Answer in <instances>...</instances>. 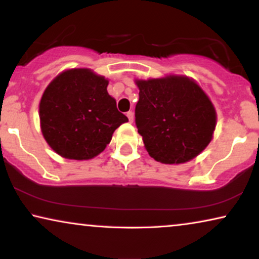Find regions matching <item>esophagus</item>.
Instances as JSON below:
<instances>
[{"mask_svg":"<svg viewBox=\"0 0 259 259\" xmlns=\"http://www.w3.org/2000/svg\"><path fill=\"white\" fill-rule=\"evenodd\" d=\"M127 118H128V120H130V122H133V120H134V113L132 112V111H130V112H127Z\"/></svg>","mask_w":259,"mask_h":259,"instance_id":"1","label":"esophagus"}]
</instances>
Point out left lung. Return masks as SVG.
I'll list each match as a JSON object with an SVG mask.
<instances>
[{
    "instance_id": "obj_1",
    "label": "left lung",
    "mask_w": 259,
    "mask_h": 259,
    "mask_svg": "<svg viewBox=\"0 0 259 259\" xmlns=\"http://www.w3.org/2000/svg\"><path fill=\"white\" fill-rule=\"evenodd\" d=\"M138 133L154 160L184 164L199 155L213 138L217 112L193 79L167 75L136 80Z\"/></svg>"
}]
</instances>
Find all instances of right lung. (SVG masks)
<instances>
[{
	"instance_id": "1",
	"label": "right lung",
	"mask_w": 259,
	"mask_h": 259,
	"mask_svg": "<svg viewBox=\"0 0 259 259\" xmlns=\"http://www.w3.org/2000/svg\"><path fill=\"white\" fill-rule=\"evenodd\" d=\"M108 80L90 68L63 70L42 94L41 132L52 150L66 159L88 160L111 143L128 121L107 92Z\"/></svg>"
}]
</instances>
